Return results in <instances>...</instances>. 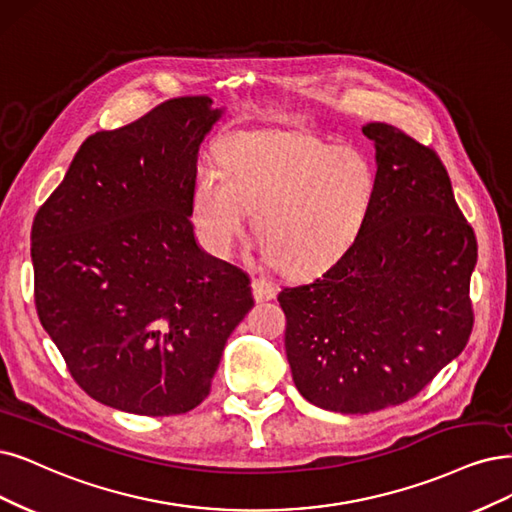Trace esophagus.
Segmentation results:
<instances>
[{"label":"esophagus","mask_w":512,"mask_h":512,"mask_svg":"<svg viewBox=\"0 0 512 512\" xmlns=\"http://www.w3.org/2000/svg\"><path fill=\"white\" fill-rule=\"evenodd\" d=\"M278 293L276 285L268 278H253V297L257 304H263V301L274 299Z\"/></svg>","instance_id":"34e87169"}]
</instances>
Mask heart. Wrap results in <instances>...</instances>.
Segmentation results:
<instances>
[{
	"mask_svg": "<svg viewBox=\"0 0 512 512\" xmlns=\"http://www.w3.org/2000/svg\"><path fill=\"white\" fill-rule=\"evenodd\" d=\"M371 162L304 132L242 130L221 145V168H200L192 223L215 255L232 249L253 213L259 253L280 270L308 276L342 257L375 200Z\"/></svg>",
	"mask_w": 512,
	"mask_h": 512,
	"instance_id": "b5f03b06",
	"label": "heart"
}]
</instances>
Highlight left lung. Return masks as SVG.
Here are the masks:
<instances>
[{
  "mask_svg": "<svg viewBox=\"0 0 512 512\" xmlns=\"http://www.w3.org/2000/svg\"><path fill=\"white\" fill-rule=\"evenodd\" d=\"M363 135L375 145L377 189L361 234L323 276L278 293L293 382L337 413L413 399L472 331L477 238L441 158L384 122Z\"/></svg>",
  "mask_w": 512,
  "mask_h": 512,
  "instance_id": "1",
  "label": "left lung"
}]
</instances>
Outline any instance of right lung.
Masks as SVG:
<instances>
[{
  "label": "right lung",
  "mask_w": 512,
  "mask_h": 512,
  "mask_svg": "<svg viewBox=\"0 0 512 512\" xmlns=\"http://www.w3.org/2000/svg\"><path fill=\"white\" fill-rule=\"evenodd\" d=\"M223 109L170 99L88 137L31 227L35 308L80 388L126 413L198 407L251 278L194 236L198 149Z\"/></svg>",
  "instance_id": "right-lung-1"
}]
</instances>
